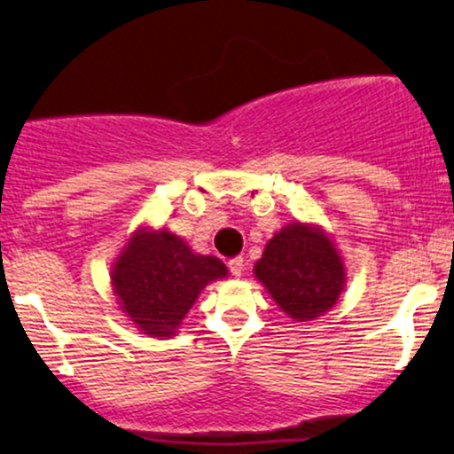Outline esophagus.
<instances>
[{
  "label": "esophagus",
  "instance_id": "esophagus-1",
  "mask_svg": "<svg viewBox=\"0 0 454 454\" xmlns=\"http://www.w3.org/2000/svg\"><path fill=\"white\" fill-rule=\"evenodd\" d=\"M228 269H231V275H234V278H239V275H241L243 269H245V260L241 256L228 260Z\"/></svg>",
  "mask_w": 454,
  "mask_h": 454
}]
</instances>
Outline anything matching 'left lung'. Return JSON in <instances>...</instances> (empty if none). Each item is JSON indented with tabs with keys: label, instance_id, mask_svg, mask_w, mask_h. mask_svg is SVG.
Instances as JSON below:
<instances>
[{
	"label": "left lung",
	"instance_id": "obj_1",
	"mask_svg": "<svg viewBox=\"0 0 454 454\" xmlns=\"http://www.w3.org/2000/svg\"><path fill=\"white\" fill-rule=\"evenodd\" d=\"M275 303L294 320H314L331 309L343 288L335 245L317 228L294 222L279 231L254 267Z\"/></svg>",
	"mask_w": 454,
	"mask_h": 454
}]
</instances>
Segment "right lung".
Instances as JSON below:
<instances>
[{"label":"right lung","instance_id":"add662e5","mask_svg":"<svg viewBox=\"0 0 454 454\" xmlns=\"http://www.w3.org/2000/svg\"><path fill=\"white\" fill-rule=\"evenodd\" d=\"M228 273L222 260L192 252L175 234L138 231L113 269L121 309L151 337H168L198 293Z\"/></svg>","mask_w":454,"mask_h":454}]
</instances>
